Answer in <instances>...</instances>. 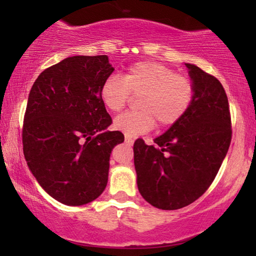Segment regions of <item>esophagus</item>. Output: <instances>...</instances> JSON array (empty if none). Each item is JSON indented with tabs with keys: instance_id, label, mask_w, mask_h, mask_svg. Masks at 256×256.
Wrapping results in <instances>:
<instances>
[{
	"instance_id": "1",
	"label": "esophagus",
	"mask_w": 256,
	"mask_h": 256,
	"mask_svg": "<svg viewBox=\"0 0 256 256\" xmlns=\"http://www.w3.org/2000/svg\"><path fill=\"white\" fill-rule=\"evenodd\" d=\"M134 140H132V138H130V137H128V136H126V137H125V143H128V144H130V146H132V144H134Z\"/></svg>"
}]
</instances>
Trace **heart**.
I'll return each instance as SVG.
<instances>
[{
  "instance_id": "heart-1",
  "label": "heart",
  "mask_w": 256,
  "mask_h": 256,
  "mask_svg": "<svg viewBox=\"0 0 256 256\" xmlns=\"http://www.w3.org/2000/svg\"><path fill=\"white\" fill-rule=\"evenodd\" d=\"M102 102L112 112H120L138 98V110L120 114L114 128L125 136L136 137L154 128H170L192 107L195 86L192 79L177 74L174 70L152 61H140L126 68L122 78L110 76L100 89Z\"/></svg>"
}]
</instances>
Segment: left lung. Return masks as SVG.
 Returning a JSON list of instances; mask_svg holds the SVG:
<instances>
[{
	"instance_id": "left-lung-1",
	"label": "left lung",
	"mask_w": 256,
	"mask_h": 256,
	"mask_svg": "<svg viewBox=\"0 0 256 256\" xmlns=\"http://www.w3.org/2000/svg\"><path fill=\"white\" fill-rule=\"evenodd\" d=\"M195 86L192 107L154 146L138 138L134 168L140 195L165 210L183 208L206 192L231 143V114L226 92L214 76L185 64Z\"/></svg>"
}]
</instances>
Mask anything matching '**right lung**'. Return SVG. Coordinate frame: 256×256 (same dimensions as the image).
Masks as SVG:
<instances>
[{
  "label": "right lung",
  "instance_id": "obj_1",
  "mask_svg": "<svg viewBox=\"0 0 256 256\" xmlns=\"http://www.w3.org/2000/svg\"><path fill=\"white\" fill-rule=\"evenodd\" d=\"M114 71L107 55L72 56L48 67L32 85L22 125L28 168L52 198L67 206L94 201L107 186L112 118L100 96Z\"/></svg>",
  "mask_w": 256,
  "mask_h": 256
}]
</instances>
